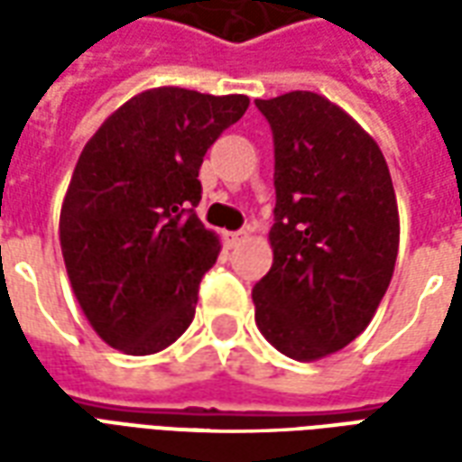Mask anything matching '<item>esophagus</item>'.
<instances>
[{
  "mask_svg": "<svg viewBox=\"0 0 462 462\" xmlns=\"http://www.w3.org/2000/svg\"><path fill=\"white\" fill-rule=\"evenodd\" d=\"M245 237H247V232H245V230H240V232H225V245H227V247H237V245H240V242L245 240Z\"/></svg>",
  "mask_w": 462,
  "mask_h": 462,
  "instance_id": "1",
  "label": "esophagus"
}]
</instances>
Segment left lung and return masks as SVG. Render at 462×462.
<instances>
[{
	"mask_svg": "<svg viewBox=\"0 0 462 462\" xmlns=\"http://www.w3.org/2000/svg\"><path fill=\"white\" fill-rule=\"evenodd\" d=\"M254 106L274 141V262L254 321L297 361L339 351L366 329L393 277L398 208L376 141L339 106L291 91Z\"/></svg>",
	"mask_w": 462,
	"mask_h": 462,
	"instance_id": "8db88e82",
	"label": "left lung"
}]
</instances>
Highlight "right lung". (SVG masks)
Returning <instances> with one entry per match:
<instances>
[{
  "label": "right lung",
  "instance_id": "1",
  "mask_svg": "<svg viewBox=\"0 0 462 462\" xmlns=\"http://www.w3.org/2000/svg\"><path fill=\"white\" fill-rule=\"evenodd\" d=\"M250 98L162 86L133 96L86 143L61 205L66 272L108 346L145 356L190 327L220 240L195 215L202 158Z\"/></svg>",
  "mask_w": 462,
  "mask_h": 462
}]
</instances>
